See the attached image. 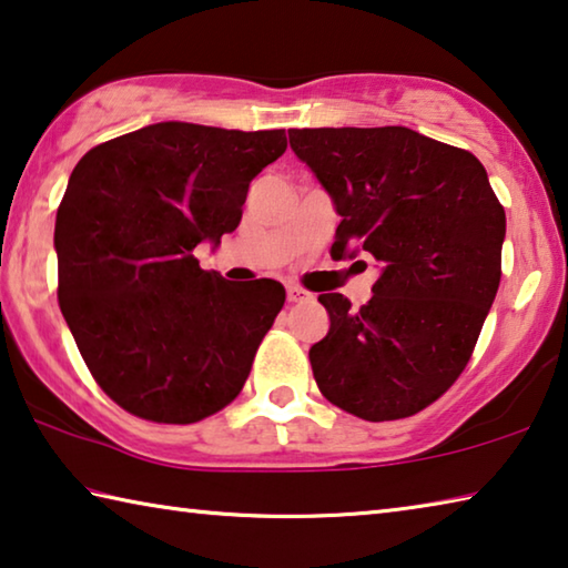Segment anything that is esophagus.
<instances>
[{"instance_id":"esophagus-1","label":"esophagus","mask_w":568,"mask_h":568,"mask_svg":"<svg viewBox=\"0 0 568 568\" xmlns=\"http://www.w3.org/2000/svg\"><path fill=\"white\" fill-rule=\"evenodd\" d=\"M311 301V293L303 291L301 285H287V303H303Z\"/></svg>"}]
</instances>
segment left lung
Here are the masks:
<instances>
[{
    "label": "left lung",
    "mask_w": 568,
    "mask_h": 568,
    "mask_svg": "<svg viewBox=\"0 0 568 568\" xmlns=\"http://www.w3.org/2000/svg\"><path fill=\"white\" fill-rule=\"evenodd\" d=\"M291 148L328 192L341 225L333 257L381 261L353 311L323 293L331 331L311 348L333 406L396 420L454 386L501 283L506 213L480 162L408 128L291 130Z\"/></svg>",
    "instance_id": "left-lung-1"
}]
</instances>
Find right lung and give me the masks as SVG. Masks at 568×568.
<instances>
[{
	"mask_svg": "<svg viewBox=\"0 0 568 568\" xmlns=\"http://www.w3.org/2000/svg\"><path fill=\"white\" fill-rule=\"evenodd\" d=\"M285 130L158 122L92 148L57 210L60 307L84 363L132 416L195 423L243 390L285 287L203 271Z\"/></svg>",
	"mask_w": 568,
	"mask_h": 568,
	"instance_id": "obj_1",
	"label": "right lung"
}]
</instances>
